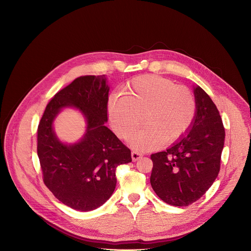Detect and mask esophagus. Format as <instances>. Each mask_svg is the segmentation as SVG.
<instances>
[{
    "label": "esophagus",
    "instance_id": "esophagus-1",
    "mask_svg": "<svg viewBox=\"0 0 251 251\" xmlns=\"http://www.w3.org/2000/svg\"><path fill=\"white\" fill-rule=\"evenodd\" d=\"M143 156V154L137 151H132V159L133 161H137L139 158H141Z\"/></svg>",
    "mask_w": 251,
    "mask_h": 251
}]
</instances>
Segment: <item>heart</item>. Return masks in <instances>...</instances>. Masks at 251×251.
<instances>
[{
    "label": "heart",
    "instance_id": "heart-1",
    "mask_svg": "<svg viewBox=\"0 0 251 251\" xmlns=\"http://www.w3.org/2000/svg\"><path fill=\"white\" fill-rule=\"evenodd\" d=\"M107 110L115 133L122 139H128L143 120L146 126L131 143L139 150H151L162 142L177 141L190 130L197 100L189 88L170 79L141 75L127 83L124 94L109 97Z\"/></svg>",
    "mask_w": 251,
    "mask_h": 251
}]
</instances>
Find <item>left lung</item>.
<instances>
[{
  "mask_svg": "<svg viewBox=\"0 0 251 251\" xmlns=\"http://www.w3.org/2000/svg\"><path fill=\"white\" fill-rule=\"evenodd\" d=\"M197 114L191 129L165 151L151 155V184L164 202L188 206L201 199L220 171L225 129L210 97L200 87L194 90Z\"/></svg>",
  "mask_w": 251,
  "mask_h": 251,
  "instance_id": "8db88e82",
  "label": "left lung"
}]
</instances>
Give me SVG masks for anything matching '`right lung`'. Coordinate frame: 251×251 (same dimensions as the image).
<instances>
[{"mask_svg": "<svg viewBox=\"0 0 251 251\" xmlns=\"http://www.w3.org/2000/svg\"><path fill=\"white\" fill-rule=\"evenodd\" d=\"M108 91L104 75L78 77L49 101L38 126L43 181L59 201L75 210L103 204L114 192L117 166L132 161L131 151L104 125ZM70 106L83 113L87 130L80 142L65 145L56 138L52 122L61 108Z\"/></svg>", "mask_w": 251, "mask_h": 251, "instance_id": "right-lung-1", "label": "right lung"}]
</instances>
